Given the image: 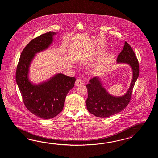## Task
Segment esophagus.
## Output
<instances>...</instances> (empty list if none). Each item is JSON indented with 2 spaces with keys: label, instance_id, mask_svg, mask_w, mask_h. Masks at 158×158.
I'll return each mask as SVG.
<instances>
[{
  "label": "esophagus",
  "instance_id": "1",
  "mask_svg": "<svg viewBox=\"0 0 158 158\" xmlns=\"http://www.w3.org/2000/svg\"><path fill=\"white\" fill-rule=\"evenodd\" d=\"M83 84V81L80 78H77L75 82V86H80Z\"/></svg>",
  "mask_w": 158,
  "mask_h": 158
}]
</instances>
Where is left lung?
<instances>
[{"label":"left lung","mask_w":158,"mask_h":158,"mask_svg":"<svg viewBox=\"0 0 158 158\" xmlns=\"http://www.w3.org/2000/svg\"><path fill=\"white\" fill-rule=\"evenodd\" d=\"M118 63L130 65L133 71V80L127 93L121 97H114L108 93L98 77L90 79L86 85L88 97L86 104L88 111L99 118H107L123 111L131 99L134 85L139 73L137 58L131 46L125 42L124 46L117 58Z\"/></svg>","instance_id":"8db88e82"}]
</instances>
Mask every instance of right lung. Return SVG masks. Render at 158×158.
<instances>
[{
    "instance_id": "right-lung-1",
    "label": "right lung",
    "mask_w": 158,
    "mask_h": 158,
    "mask_svg": "<svg viewBox=\"0 0 158 158\" xmlns=\"http://www.w3.org/2000/svg\"><path fill=\"white\" fill-rule=\"evenodd\" d=\"M55 34L48 32L31 40L21 52L16 72L24 105L30 112L43 119H50L60 113L68 93L76 81L74 77L61 73L38 85L31 84L28 79L29 68L35 54L47 48Z\"/></svg>"
}]
</instances>
